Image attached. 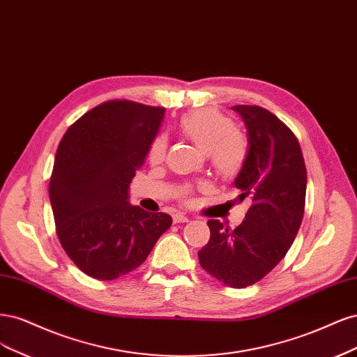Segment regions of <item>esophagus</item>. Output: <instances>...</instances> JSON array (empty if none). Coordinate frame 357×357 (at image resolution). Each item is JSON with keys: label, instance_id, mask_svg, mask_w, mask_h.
Returning <instances> with one entry per match:
<instances>
[{"label": "esophagus", "instance_id": "obj_1", "mask_svg": "<svg viewBox=\"0 0 357 357\" xmlns=\"http://www.w3.org/2000/svg\"><path fill=\"white\" fill-rule=\"evenodd\" d=\"M190 221V218L185 215V213H182V212H176L175 215H174V222L176 224V222H188Z\"/></svg>", "mask_w": 357, "mask_h": 357}]
</instances>
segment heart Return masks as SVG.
Masks as SVG:
<instances>
[{"mask_svg": "<svg viewBox=\"0 0 357 357\" xmlns=\"http://www.w3.org/2000/svg\"><path fill=\"white\" fill-rule=\"evenodd\" d=\"M178 130L200 151L208 154L212 167L221 178H236L243 169L248 144L245 137L236 132L234 121L220 111L204 108L190 112L181 119ZM165 153L166 141L158 136L149 148V160L153 163L162 162ZM183 194H188V190Z\"/></svg>", "mask_w": 357, "mask_h": 357, "instance_id": "1", "label": "heart"}]
</instances>
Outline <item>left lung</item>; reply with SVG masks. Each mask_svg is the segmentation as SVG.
Returning <instances> with one entry per match:
<instances>
[{
    "label": "left lung",
    "instance_id": "1",
    "mask_svg": "<svg viewBox=\"0 0 357 357\" xmlns=\"http://www.w3.org/2000/svg\"><path fill=\"white\" fill-rule=\"evenodd\" d=\"M231 109L248 129V157L234 187L249 209L234 229L208 222L211 238L199 261L216 280L241 289L267 275L292 246L304 216L307 170L300 142L274 114L257 105Z\"/></svg>",
    "mask_w": 357,
    "mask_h": 357
}]
</instances>
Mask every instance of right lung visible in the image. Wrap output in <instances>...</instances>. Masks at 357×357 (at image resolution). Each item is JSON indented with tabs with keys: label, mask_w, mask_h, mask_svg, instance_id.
Segmentation results:
<instances>
[{
	"label": "right lung",
	"mask_w": 357,
	"mask_h": 357,
	"mask_svg": "<svg viewBox=\"0 0 357 357\" xmlns=\"http://www.w3.org/2000/svg\"><path fill=\"white\" fill-rule=\"evenodd\" d=\"M165 108L108 100L79 117L57 146L49 183L56 233L87 275L114 280L137 268L172 225L129 203V187Z\"/></svg>",
	"instance_id": "obj_1"
}]
</instances>
